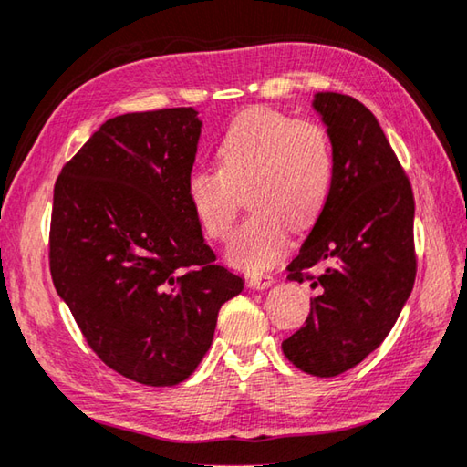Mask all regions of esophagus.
<instances>
[{
    "mask_svg": "<svg viewBox=\"0 0 467 467\" xmlns=\"http://www.w3.org/2000/svg\"><path fill=\"white\" fill-rule=\"evenodd\" d=\"M275 284V279H273V275H269V273H258V275H252L250 277V287H254V289H266V287H271Z\"/></svg>",
    "mask_w": 467,
    "mask_h": 467,
    "instance_id": "esophagus-1",
    "label": "esophagus"
}]
</instances>
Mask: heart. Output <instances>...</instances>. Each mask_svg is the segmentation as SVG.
<instances>
[{
    "mask_svg": "<svg viewBox=\"0 0 467 467\" xmlns=\"http://www.w3.org/2000/svg\"><path fill=\"white\" fill-rule=\"evenodd\" d=\"M217 171L188 175L186 194L206 238L223 242L240 211H254L229 244V263L263 271L284 252L289 225L310 227L323 213L335 175L333 144L315 119L250 109L234 119L215 149Z\"/></svg>",
    "mask_w": 467,
    "mask_h": 467,
    "instance_id": "1",
    "label": "heart"
}]
</instances>
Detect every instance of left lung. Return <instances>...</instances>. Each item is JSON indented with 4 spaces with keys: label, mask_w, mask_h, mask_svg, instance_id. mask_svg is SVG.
<instances>
[{
    "label": "left lung",
    "mask_w": 467,
    "mask_h": 467,
    "mask_svg": "<svg viewBox=\"0 0 467 467\" xmlns=\"http://www.w3.org/2000/svg\"><path fill=\"white\" fill-rule=\"evenodd\" d=\"M315 109L333 144L328 201L287 279L312 281L310 315L281 343L296 368L337 377L377 349L416 281L414 194L383 128L368 107L339 93H318ZM325 264L320 275L307 271Z\"/></svg>",
    "instance_id": "left-lung-1"
}]
</instances>
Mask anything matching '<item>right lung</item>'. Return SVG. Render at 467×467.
<instances>
[{"label":"right lung","mask_w":467,"mask_h":467,"mask_svg":"<svg viewBox=\"0 0 467 467\" xmlns=\"http://www.w3.org/2000/svg\"><path fill=\"white\" fill-rule=\"evenodd\" d=\"M201 126L192 107L107 119L53 190V285L90 349L149 387L196 370L219 308L244 289L188 202Z\"/></svg>","instance_id":"obj_1"}]
</instances>
